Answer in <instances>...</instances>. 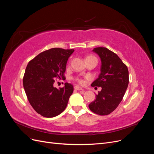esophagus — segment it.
Listing matches in <instances>:
<instances>
[{"instance_id": "34e87169", "label": "esophagus", "mask_w": 154, "mask_h": 154, "mask_svg": "<svg viewBox=\"0 0 154 154\" xmlns=\"http://www.w3.org/2000/svg\"><path fill=\"white\" fill-rule=\"evenodd\" d=\"M74 89H75V90H76V91H82V90H83L82 88H81V87H78V86H74Z\"/></svg>"}]
</instances>
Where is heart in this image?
<instances>
[{
	"instance_id": "heart-1",
	"label": "heart",
	"mask_w": 154,
	"mask_h": 154,
	"mask_svg": "<svg viewBox=\"0 0 154 154\" xmlns=\"http://www.w3.org/2000/svg\"><path fill=\"white\" fill-rule=\"evenodd\" d=\"M89 58H96L94 57H93V56H88V57H87L86 60L87 59H89ZM75 80L76 82H78V83H80V85H83L85 83V80H83V79L80 78H75Z\"/></svg>"
}]
</instances>
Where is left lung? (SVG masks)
Instances as JSON below:
<instances>
[{"label": "left lung", "mask_w": 154, "mask_h": 154, "mask_svg": "<svg viewBox=\"0 0 154 154\" xmlns=\"http://www.w3.org/2000/svg\"><path fill=\"white\" fill-rule=\"evenodd\" d=\"M101 59V72L92 87H101L96 100L88 107L93 112L105 116L110 114L122 101L129 82L128 70L118 56L106 48L92 50Z\"/></svg>", "instance_id": "8db88e82"}]
</instances>
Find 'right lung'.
Masks as SVG:
<instances>
[{
  "label": "right lung",
  "mask_w": 154,
  "mask_h": 154,
  "mask_svg": "<svg viewBox=\"0 0 154 154\" xmlns=\"http://www.w3.org/2000/svg\"><path fill=\"white\" fill-rule=\"evenodd\" d=\"M74 49L52 48L40 53L27 64L23 85L27 99L37 113L53 118L66 109L72 85L66 83L62 88L54 87L55 78H65L68 58Z\"/></svg>",
  "instance_id": "1"
}]
</instances>
